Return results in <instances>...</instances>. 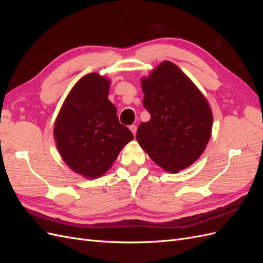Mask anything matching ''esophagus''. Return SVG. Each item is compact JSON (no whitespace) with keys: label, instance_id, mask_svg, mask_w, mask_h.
I'll return each mask as SVG.
<instances>
[{"label":"esophagus","instance_id":"esophagus-1","mask_svg":"<svg viewBox=\"0 0 263 263\" xmlns=\"http://www.w3.org/2000/svg\"><path fill=\"white\" fill-rule=\"evenodd\" d=\"M129 129L132 130V133H133L134 136H136V133H137V126H136V125H132V126H129Z\"/></svg>","mask_w":263,"mask_h":263}]
</instances>
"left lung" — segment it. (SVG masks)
<instances>
[{"label":"left lung","instance_id":"obj_1","mask_svg":"<svg viewBox=\"0 0 263 263\" xmlns=\"http://www.w3.org/2000/svg\"><path fill=\"white\" fill-rule=\"evenodd\" d=\"M142 105L150 121L141 123L136 138L153 160L177 173L194 163L210 141L213 114L196 85L170 61L141 79Z\"/></svg>","mask_w":263,"mask_h":263}]
</instances>
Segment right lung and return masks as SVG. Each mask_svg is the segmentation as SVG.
I'll use <instances>...</instances> for the list:
<instances>
[{
    "label": "right lung",
    "instance_id": "add662e5",
    "mask_svg": "<svg viewBox=\"0 0 263 263\" xmlns=\"http://www.w3.org/2000/svg\"><path fill=\"white\" fill-rule=\"evenodd\" d=\"M109 80L89 73L70 91L55 119L53 137L63 161L86 179L103 176L124 146L134 139L119 124L108 100Z\"/></svg>",
    "mask_w": 263,
    "mask_h": 263
}]
</instances>
